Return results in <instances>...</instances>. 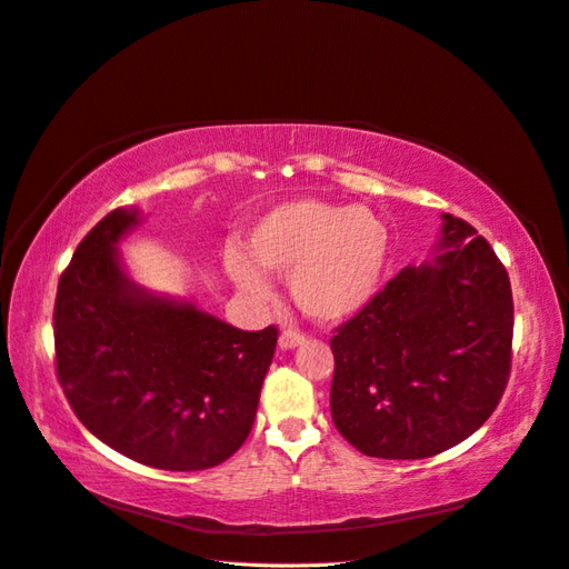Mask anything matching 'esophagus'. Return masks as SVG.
I'll use <instances>...</instances> for the list:
<instances>
[{
    "mask_svg": "<svg viewBox=\"0 0 569 569\" xmlns=\"http://www.w3.org/2000/svg\"><path fill=\"white\" fill-rule=\"evenodd\" d=\"M306 341V335L297 332V330H287L280 335V349L282 351H289V349H297L301 347V343Z\"/></svg>",
    "mask_w": 569,
    "mask_h": 569,
    "instance_id": "esophagus-1",
    "label": "esophagus"
}]
</instances>
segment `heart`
I'll use <instances>...</instances> for the list:
<instances>
[{"instance_id":"1","label":"heart","mask_w":569,"mask_h":569,"mask_svg":"<svg viewBox=\"0 0 569 569\" xmlns=\"http://www.w3.org/2000/svg\"><path fill=\"white\" fill-rule=\"evenodd\" d=\"M247 251L256 267L237 249H228L222 258L247 297H272L263 270L289 274L299 311L322 325H337L358 316L380 291L391 237L387 222L366 206L299 197L253 220Z\"/></svg>"}]
</instances>
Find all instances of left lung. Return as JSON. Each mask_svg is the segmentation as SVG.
Instances as JSON below:
<instances>
[{"label":"left lung","instance_id":"obj_1","mask_svg":"<svg viewBox=\"0 0 569 569\" xmlns=\"http://www.w3.org/2000/svg\"><path fill=\"white\" fill-rule=\"evenodd\" d=\"M441 218L435 261L403 268L330 339L332 420L370 458L451 449L489 420L508 385V272L470 222Z\"/></svg>","mask_w":569,"mask_h":569}]
</instances>
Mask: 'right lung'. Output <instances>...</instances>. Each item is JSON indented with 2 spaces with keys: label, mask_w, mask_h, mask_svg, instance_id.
Returning <instances> with one entry per match:
<instances>
[{
  "label": "right lung",
  "mask_w": 569,
  "mask_h": 569,
  "mask_svg": "<svg viewBox=\"0 0 569 569\" xmlns=\"http://www.w3.org/2000/svg\"><path fill=\"white\" fill-rule=\"evenodd\" d=\"M140 211L116 209L78 244L54 303L57 375L78 420L149 468H216L253 427L278 327L244 332L151 295L120 263Z\"/></svg>",
  "instance_id": "obj_1"
}]
</instances>
